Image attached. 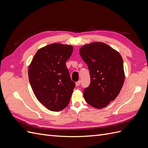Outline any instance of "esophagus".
Listing matches in <instances>:
<instances>
[{"label": "esophagus", "mask_w": 148, "mask_h": 148, "mask_svg": "<svg viewBox=\"0 0 148 148\" xmlns=\"http://www.w3.org/2000/svg\"><path fill=\"white\" fill-rule=\"evenodd\" d=\"M80 84H81V81H78L77 82H76L75 84H76V86H78L80 85Z\"/></svg>", "instance_id": "esophagus-1"}]
</instances>
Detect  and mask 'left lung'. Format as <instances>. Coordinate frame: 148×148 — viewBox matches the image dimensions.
Returning <instances> with one entry per match:
<instances>
[{"mask_svg": "<svg viewBox=\"0 0 148 148\" xmlns=\"http://www.w3.org/2000/svg\"><path fill=\"white\" fill-rule=\"evenodd\" d=\"M79 53L88 66L91 82L83 96L96 109L106 107L117 97L125 80L123 62L120 53L103 42L86 44Z\"/></svg>", "mask_w": 148, "mask_h": 148, "instance_id": "8db88e82", "label": "left lung"}]
</instances>
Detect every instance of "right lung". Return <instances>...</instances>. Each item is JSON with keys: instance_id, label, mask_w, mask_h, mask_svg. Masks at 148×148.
I'll use <instances>...</instances> for the list:
<instances>
[{"instance_id": "add662e5", "label": "right lung", "mask_w": 148, "mask_h": 148, "mask_svg": "<svg viewBox=\"0 0 148 148\" xmlns=\"http://www.w3.org/2000/svg\"><path fill=\"white\" fill-rule=\"evenodd\" d=\"M72 52L71 46L50 44L38 51L29 66V81L34 95L51 111L68 106L75 86L66 66Z\"/></svg>"}]
</instances>
